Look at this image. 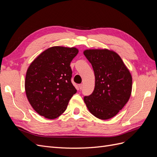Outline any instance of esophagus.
<instances>
[{"mask_svg":"<svg viewBox=\"0 0 157 157\" xmlns=\"http://www.w3.org/2000/svg\"><path fill=\"white\" fill-rule=\"evenodd\" d=\"M79 88H80V90H82L83 88V84H79Z\"/></svg>","mask_w":157,"mask_h":157,"instance_id":"1","label":"esophagus"}]
</instances>
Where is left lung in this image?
Listing matches in <instances>:
<instances>
[{
	"instance_id": "obj_1",
	"label": "left lung",
	"mask_w": 157,
	"mask_h": 157,
	"mask_svg": "<svg viewBox=\"0 0 157 157\" xmlns=\"http://www.w3.org/2000/svg\"><path fill=\"white\" fill-rule=\"evenodd\" d=\"M84 54L92 64L95 88L84 101L89 111L101 120L111 118L124 107L131 96L130 72L115 52L108 49H89Z\"/></svg>"
}]
</instances>
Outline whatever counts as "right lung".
I'll list each match as a JSON object with an SVG mask.
<instances>
[{
  "instance_id": "add662e5",
  "label": "right lung",
  "mask_w": 157,
  "mask_h": 157,
  "mask_svg": "<svg viewBox=\"0 0 157 157\" xmlns=\"http://www.w3.org/2000/svg\"><path fill=\"white\" fill-rule=\"evenodd\" d=\"M78 52L75 47H51L36 57L27 69L26 96L40 115L48 119L58 118L77 92L71 80L70 63Z\"/></svg>"
}]
</instances>
